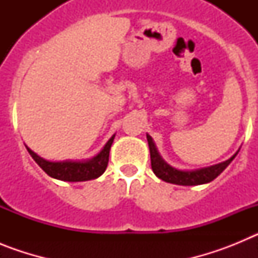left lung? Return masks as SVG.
<instances>
[{
  "label": "left lung",
  "mask_w": 258,
  "mask_h": 258,
  "mask_svg": "<svg viewBox=\"0 0 258 258\" xmlns=\"http://www.w3.org/2000/svg\"><path fill=\"white\" fill-rule=\"evenodd\" d=\"M147 142L150 147V155H151V168L154 170L155 175L165 182H169L173 184H179V186H197V184L209 183L214 178H217L218 175L226 169L227 165L234 160V157L238 155L239 150L232 155L230 159L222 161V163L214 164V165L200 168V169L192 170H182L177 169L174 166L169 165L160 156L156 149L154 140L150 134H147Z\"/></svg>",
  "instance_id": "obj_1"
}]
</instances>
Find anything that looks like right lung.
<instances>
[{"mask_svg":"<svg viewBox=\"0 0 258 258\" xmlns=\"http://www.w3.org/2000/svg\"><path fill=\"white\" fill-rule=\"evenodd\" d=\"M113 138H115V134L109 138L108 142L103 146V149L101 151L98 152L95 156L86 159V160H46L44 157L38 156L29 147H27V146L26 147L28 150L29 155L33 157V160L51 178L66 182H83L95 179L103 174L107 168V164H108L109 150H111V146H112Z\"/></svg>","mask_w":258,"mask_h":258,"instance_id":"1","label":"right lung"}]
</instances>
